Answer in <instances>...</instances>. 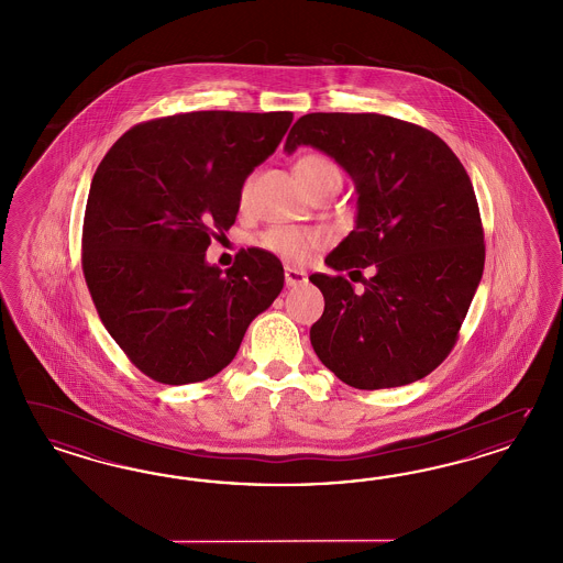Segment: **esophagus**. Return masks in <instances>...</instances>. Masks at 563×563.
<instances>
[{
    "label": "esophagus",
    "mask_w": 563,
    "mask_h": 563,
    "mask_svg": "<svg viewBox=\"0 0 563 563\" xmlns=\"http://www.w3.org/2000/svg\"><path fill=\"white\" fill-rule=\"evenodd\" d=\"M284 275H286V286H288V288L307 284V273L300 272V269H296V267H286Z\"/></svg>",
    "instance_id": "esophagus-1"
}]
</instances>
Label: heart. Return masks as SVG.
Returning a JSON list of instances; mask_svg holds the SVG:
<instances>
[{
    "label": "heart",
    "instance_id": "heart-1",
    "mask_svg": "<svg viewBox=\"0 0 563 563\" xmlns=\"http://www.w3.org/2000/svg\"><path fill=\"white\" fill-rule=\"evenodd\" d=\"M340 174L338 167L331 164L323 155L310 153L302 155L296 162V176L302 181V186L310 190L317 181L325 180L329 176ZM249 188L251 181H246L240 190V200H246L249 197ZM327 234L319 228H294V225H275L269 228L267 232H263L256 238V246H261L263 251L275 254L288 263H305L310 254L317 249L325 246Z\"/></svg>",
    "mask_w": 563,
    "mask_h": 563
}]
</instances>
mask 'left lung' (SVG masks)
Returning a JSON list of instances; mask_svg holds the SVG:
<instances>
[{"label":"left lung","instance_id":"left-lung-1","mask_svg":"<svg viewBox=\"0 0 563 563\" xmlns=\"http://www.w3.org/2000/svg\"><path fill=\"white\" fill-rule=\"evenodd\" d=\"M310 145L356 184V228L325 258L335 272L373 269L356 294L344 275L314 273L325 310L310 344L356 389L418 382L452 352L485 267L471 178L427 128L382 113H307L286 151Z\"/></svg>","mask_w":563,"mask_h":563}]
</instances>
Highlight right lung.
<instances>
[{
    "mask_svg": "<svg viewBox=\"0 0 563 563\" xmlns=\"http://www.w3.org/2000/svg\"><path fill=\"white\" fill-rule=\"evenodd\" d=\"M291 111H190L130 128L97 167L82 272L109 335L146 377L205 382L234 361L284 267L249 249L221 273L205 261L236 221L244 180L290 128Z\"/></svg>",
    "mask_w": 563,
    "mask_h": 563,
    "instance_id": "obj_1",
    "label": "right lung"
}]
</instances>
